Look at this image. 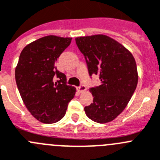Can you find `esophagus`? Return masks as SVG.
I'll return each mask as SVG.
<instances>
[{
  "label": "esophagus",
  "instance_id": "esophagus-1",
  "mask_svg": "<svg viewBox=\"0 0 160 160\" xmlns=\"http://www.w3.org/2000/svg\"><path fill=\"white\" fill-rule=\"evenodd\" d=\"M86 89H87V88H86L84 85H80V86H79V87H77V90L80 92V93H81V92H85Z\"/></svg>",
  "mask_w": 160,
  "mask_h": 160
}]
</instances>
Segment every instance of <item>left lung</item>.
<instances>
[{
  "label": "left lung",
  "mask_w": 160,
  "mask_h": 160,
  "mask_svg": "<svg viewBox=\"0 0 160 160\" xmlns=\"http://www.w3.org/2000/svg\"><path fill=\"white\" fill-rule=\"evenodd\" d=\"M89 76L98 75L99 86L91 88L93 102L84 107L88 118L98 123L115 119L129 103L138 84L135 59L124 46L104 34L77 37Z\"/></svg>",
  "instance_id": "left-lung-1"
}]
</instances>
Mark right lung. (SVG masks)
<instances>
[{"instance_id":"1","label":"right lung","mask_w":160,"mask_h":160,"mask_svg":"<svg viewBox=\"0 0 160 160\" xmlns=\"http://www.w3.org/2000/svg\"><path fill=\"white\" fill-rule=\"evenodd\" d=\"M71 42L72 38L45 36L26 46L20 54L15 69L17 86L27 109L42 123L63 118L76 94V88L67 85L66 76L55 66ZM55 78L59 80L55 82Z\"/></svg>"}]
</instances>
